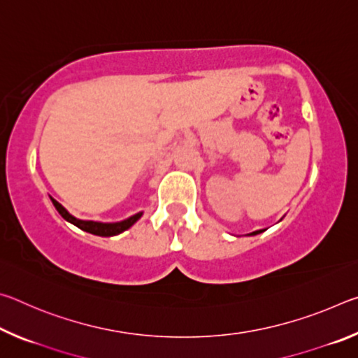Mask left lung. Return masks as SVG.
Returning a JSON list of instances; mask_svg holds the SVG:
<instances>
[{"mask_svg": "<svg viewBox=\"0 0 358 358\" xmlns=\"http://www.w3.org/2000/svg\"><path fill=\"white\" fill-rule=\"evenodd\" d=\"M260 232H264V230H256V232H252L251 235H257V234H260Z\"/></svg>", "mask_w": 358, "mask_h": 358, "instance_id": "8db88e82", "label": "left lung"}]
</instances>
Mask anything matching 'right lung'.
<instances>
[{
	"label": "right lung",
	"mask_w": 358,
	"mask_h": 358,
	"mask_svg": "<svg viewBox=\"0 0 358 358\" xmlns=\"http://www.w3.org/2000/svg\"><path fill=\"white\" fill-rule=\"evenodd\" d=\"M52 202H53V205H55V208L58 210V213L62 215L66 221H69L71 224H74V226L85 230V232H90V234H93V235H99V237H113V235H118L121 232H124L126 229H129L132 224L141 220V216H142V213H137L134 216L128 217V220L120 221V222L83 221V220H77L76 216H72L69 211L63 207L62 203L55 201V199H52Z\"/></svg>",
	"instance_id": "right-lung-1"
}]
</instances>
